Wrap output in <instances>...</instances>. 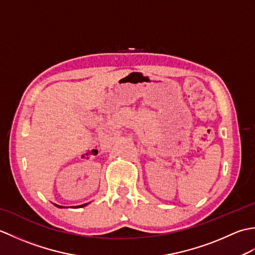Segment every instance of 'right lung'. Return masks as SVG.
<instances>
[{"instance_id": "right-lung-1", "label": "right lung", "mask_w": 255, "mask_h": 255, "mask_svg": "<svg viewBox=\"0 0 255 255\" xmlns=\"http://www.w3.org/2000/svg\"><path fill=\"white\" fill-rule=\"evenodd\" d=\"M88 204H90V203H88ZM88 204H83V205H80V206H77V207L75 208H81V207H84V206H86ZM55 206L56 207H58V208H66V207H63V206H59V205H57V204H55Z\"/></svg>"}]
</instances>
